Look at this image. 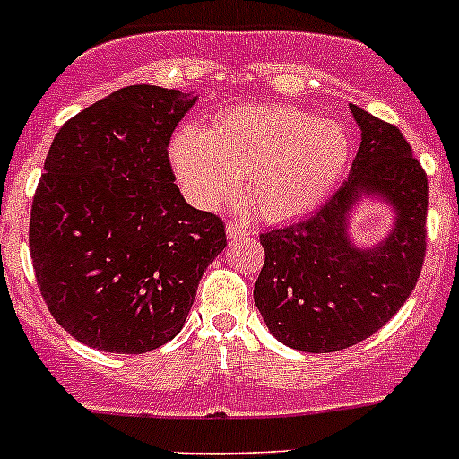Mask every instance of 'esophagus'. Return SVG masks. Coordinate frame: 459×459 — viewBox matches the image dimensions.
Listing matches in <instances>:
<instances>
[{
	"instance_id": "1",
	"label": "esophagus",
	"mask_w": 459,
	"mask_h": 459,
	"mask_svg": "<svg viewBox=\"0 0 459 459\" xmlns=\"http://www.w3.org/2000/svg\"><path fill=\"white\" fill-rule=\"evenodd\" d=\"M247 235H248V230L244 229V226L235 224V221H229V224H226V238H229V239L247 238Z\"/></svg>"
}]
</instances>
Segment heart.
Instances as JSON below:
<instances>
[{
  "label": "heart",
  "instance_id": "heart-1",
  "mask_svg": "<svg viewBox=\"0 0 459 459\" xmlns=\"http://www.w3.org/2000/svg\"><path fill=\"white\" fill-rule=\"evenodd\" d=\"M349 155L340 124L281 104L235 106L211 128L186 124L170 142L179 184L197 206L220 208L239 179L244 200L268 221L316 211L340 182Z\"/></svg>",
  "mask_w": 459,
  "mask_h": 459
}]
</instances>
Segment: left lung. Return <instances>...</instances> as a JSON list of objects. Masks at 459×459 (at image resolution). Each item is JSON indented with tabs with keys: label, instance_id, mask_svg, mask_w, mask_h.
Listing matches in <instances>:
<instances>
[{
	"label": "left lung",
	"instance_id": "8db88e82",
	"mask_svg": "<svg viewBox=\"0 0 459 459\" xmlns=\"http://www.w3.org/2000/svg\"><path fill=\"white\" fill-rule=\"evenodd\" d=\"M362 142L340 191L308 220L259 235L264 259L257 311L281 344L333 353L371 337L413 293L427 253L429 182L393 124L349 104ZM379 201L394 224L364 247L352 238L354 208Z\"/></svg>",
	"mask_w": 459,
	"mask_h": 459
}]
</instances>
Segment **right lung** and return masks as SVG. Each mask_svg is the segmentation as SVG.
<instances>
[{
	"label": "right lung",
	"instance_id": "obj_1",
	"mask_svg": "<svg viewBox=\"0 0 459 459\" xmlns=\"http://www.w3.org/2000/svg\"><path fill=\"white\" fill-rule=\"evenodd\" d=\"M197 100L175 88H119L50 143L30 257L48 311L82 344L160 349L182 331L204 271L226 248L221 220L184 200L166 151Z\"/></svg>",
	"mask_w": 459,
	"mask_h": 459
}]
</instances>
